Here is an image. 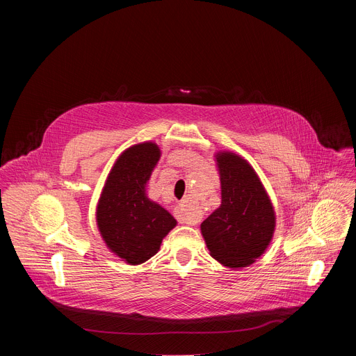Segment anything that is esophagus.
<instances>
[{
  "label": "esophagus",
  "instance_id": "34e87169",
  "mask_svg": "<svg viewBox=\"0 0 356 356\" xmlns=\"http://www.w3.org/2000/svg\"><path fill=\"white\" fill-rule=\"evenodd\" d=\"M175 214H176V218L180 222H184V224H188V225H197L200 222L198 214L194 213V211H190L187 209V206H184V204H179L175 209Z\"/></svg>",
  "mask_w": 356,
  "mask_h": 356
}]
</instances>
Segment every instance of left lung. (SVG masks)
I'll use <instances>...</instances> for the list:
<instances>
[{
	"mask_svg": "<svg viewBox=\"0 0 356 356\" xmlns=\"http://www.w3.org/2000/svg\"><path fill=\"white\" fill-rule=\"evenodd\" d=\"M221 207L201 224L211 257L229 268H245L268 248L275 231L272 202L246 161L220 154Z\"/></svg>",
	"mask_w": 356,
	"mask_h": 356,
	"instance_id": "1",
	"label": "left lung"
}]
</instances>
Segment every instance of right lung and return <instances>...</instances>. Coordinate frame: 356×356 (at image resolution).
Listing matches in <instances>:
<instances>
[{
	"instance_id": "1",
	"label": "right lung",
	"mask_w": 356,
	"mask_h": 356,
	"mask_svg": "<svg viewBox=\"0 0 356 356\" xmlns=\"http://www.w3.org/2000/svg\"><path fill=\"white\" fill-rule=\"evenodd\" d=\"M161 158L159 147L139 143L118 158L101 194L97 224L107 246L121 259L139 265L156 255L176 220L145 194Z\"/></svg>"
}]
</instances>
